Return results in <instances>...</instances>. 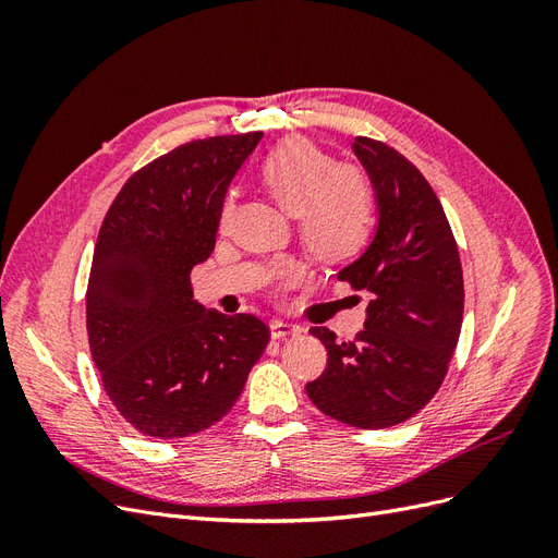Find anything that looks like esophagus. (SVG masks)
Masks as SVG:
<instances>
[{
  "label": "esophagus",
  "mask_w": 558,
  "mask_h": 558,
  "mask_svg": "<svg viewBox=\"0 0 558 558\" xmlns=\"http://www.w3.org/2000/svg\"><path fill=\"white\" fill-rule=\"evenodd\" d=\"M269 330H272V337H275V340H283V337L302 332V328H300V326L289 324V320H272V324H269Z\"/></svg>",
  "instance_id": "obj_1"
}]
</instances>
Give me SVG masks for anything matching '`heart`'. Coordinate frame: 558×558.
<instances>
[{"label": "heart", "instance_id": "1", "mask_svg": "<svg viewBox=\"0 0 558 558\" xmlns=\"http://www.w3.org/2000/svg\"><path fill=\"white\" fill-rule=\"evenodd\" d=\"M260 183L277 205L300 221L305 246L328 265L356 258L375 226L373 193L363 177L337 170L316 144L279 142L258 167Z\"/></svg>", "mask_w": 558, "mask_h": 558}]
</instances>
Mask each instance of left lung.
Listing matches in <instances>:
<instances>
[{
	"label": "left lung",
	"mask_w": 558,
	"mask_h": 558,
	"mask_svg": "<svg viewBox=\"0 0 558 558\" xmlns=\"http://www.w3.org/2000/svg\"><path fill=\"white\" fill-rule=\"evenodd\" d=\"M377 205L373 242L340 269L369 295L365 328L337 342L324 326L328 365L310 381L316 408L353 428H388L414 416L437 393L463 320V269L440 199L396 148L356 137Z\"/></svg>",
	"instance_id": "1"
}]
</instances>
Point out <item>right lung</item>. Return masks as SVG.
I'll use <instances>...</instances> for the list:
<instances>
[{
    "label": "right lung",
    "instance_id": "1",
    "mask_svg": "<svg viewBox=\"0 0 558 558\" xmlns=\"http://www.w3.org/2000/svg\"><path fill=\"white\" fill-rule=\"evenodd\" d=\"M263 132L189 142L134 172L109 207L86 293L88 340L128 424L189 437L238 402L269 330L193 300L191 269L216 244L228 185Z\"/></svg>",
    "mask_w": 558,
    "mask_h": 558
}]
</instances>
